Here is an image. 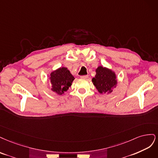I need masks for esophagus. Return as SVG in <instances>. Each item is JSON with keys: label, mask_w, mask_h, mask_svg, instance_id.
Here are the masks:
<instances>
[{"label": "esophagus", "mask_w": 158, "mask_h": 158, "mask_svg": "<svg viewBox=\"0 0 158 158\" xmlns=\"http://www.w3.org/2000/svg\"><path fill=\"white\" fill-rule=\"evenodd\" d=\"M81 78L86 79L88 78V75H82V76H81Z\"/></svg>", "instance_id": "esophagus-1"}]
</instances>
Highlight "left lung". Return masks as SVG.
<instances>
[{
    "label": "left lung",
    "mask_w": 158,
    "mask_h": 158,
    "mask_svg": "<svg viewBox=\"0 0 158 158\" xmlns=\"http://www.w3.org/2000/svg\"><path fill=\"white\" fill-rule=\"evenodd\" d=\"M93 85L101 94L111 93L116 87L118 80L114 72L103 66H98L96 69V75L92 79Z\"/></svg>",
    "instance_id": "1"
}]
</instances>
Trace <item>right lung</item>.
<instances>
[{"label": "right lung", "mask_w": 158, "mask_h": 158, "mask_svg": "<svg viewBox=\"0 0 158 158\" xmlns=\"http://www.w3.org/2000/svg\"><path fill=\"white\" fill-rule=\"evenodd\" d=\"M74 79V77L67 68H60L50 73V80L52 85L51 90L56 94L62 95L68 90Z\"/></svg>", "instance_id": "right-lung-1"}]
</instances>
